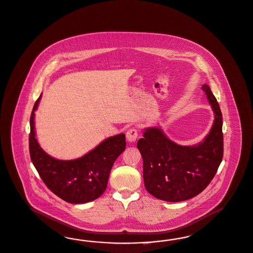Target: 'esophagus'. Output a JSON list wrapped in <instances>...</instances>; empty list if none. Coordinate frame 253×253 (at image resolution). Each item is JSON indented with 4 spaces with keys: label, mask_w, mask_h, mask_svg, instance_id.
Instances as JSON below:
<instances>
[{
    "label": "esophagus",
    "mask_w": 253,
    "mask_h": 253,
    "mask_svg": "<svg viewBox=\"0 0 253 253\" xmlns=\"http://www.w3.org/2000/svg\"><path fill=\"white\" fill-rule=\"evenodd\" d=\"M138 137V131L134 128L129 129L126 132V138L130 142H134Z\"/></svg>",
    "instance_id": "esophagus-1"
}]
</instances>
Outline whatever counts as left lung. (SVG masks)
Wrapping results in <instances>:
<instances>
[{
  "instance_id": "left-lung-1",
  "label": "left lung",
  "mask_w": 253,
  "mask_h": 253,
  "mask_svg": "<svg viewBox=\"0 0 253 253\" xmlns=\"http://www.w3.org/2000/svg\"><path fill=\"white\" fill-rule=\"evenodd\" d=\"M214 112L206 138L195 146H180L160 127L146 128L137 142L143 158L145 187L160 200L181 202L203 192L213 179L223 157L222 115L210 87L203 85Z\"/></svg>"
}]
</instances>
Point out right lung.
<instances>
[{
	"label": "right lung",
	"mask_w": 253,
	"mask_h": 253,
	"mask_svg": "<svg viewBox=\"0 0 253 253\" xmlns=\"http://www.w3.org/2000/svg\"><path fill=\"white\" fill-rule=\"evenodd\" d=\"M40 99L41 95L35 102L30 119L29 148L35 169L46 187L62 200L71 204L95 200L105 192L114 163L126 148L125 134L104 140L79 159H55L44 152L35 138V111Z\"/></svg>",
	"instance_id": "1"
}]
</instances>
